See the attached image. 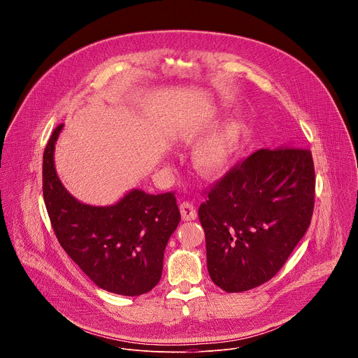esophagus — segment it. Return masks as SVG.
<instances>
[{"instance_id":"obj_1","label":"esophagus","mask_w":358,"mask_h":358,"mask_svg":"<svg viewBox=\"0 0 358 358\" xmlns=\"http://www.w3.org/2000/svg\"><path fill=\"white\" fill-rule=\"evenodd\" d=\"M180 211H181V218L184 221H192L196 218V210L194 207L192 202L184 201L180 203Z\"/></svg>"}]
</instances>
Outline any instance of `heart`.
<instances>
[{
	"mask_svg": "<svg viewBox=\"0 0 358 358\" xmlns=\"http://www.w3.org/2000/svg\"><path fill=\"white\" fill-rule=\"evenodd\" d=\"M241 137V127L235 122H227L196 143L192 151V162L196 171L203 177H218L229 167ZM194 138L192 133L184 136L185 141Z\"/></svg>",
	"mask_w": 358,
	"mask_h": 358,
	"instance_id": "obj_1",
	"label": "heart"
}]
</instances>
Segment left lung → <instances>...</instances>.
<instances>
[{"label": "left lung", "instance_id": "obj_1", "mask_svg": "<svg viewBox=\"0 0 358 358\" xmlns=\"http://www.w3.org/2000/svg\"><path fill=\"white\" fill-rule=\"evenodd\" d=\"M315 187L304 148H262L231 169L198 210L213 282L235 293L272 279L310 225Z\"/></svg>", "mask_w": 358, "mask_h": 358}]
</instances>
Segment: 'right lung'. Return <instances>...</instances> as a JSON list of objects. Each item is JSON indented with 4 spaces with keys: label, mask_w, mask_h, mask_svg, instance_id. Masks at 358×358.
Returning <instances> with one entry per match:
<instances>
[{
    "label": "right lung",
    "mask_w": 358,
    "mask_h": 358,
    "mask_svg": "<svg viewBox=\"0 0 358 358\" xmlns=\"http://www.w3.org/2000/svg\"><path fill=\"white\" fill-rule=\"evenodd\" d=\"M62 129L50 136L42 164L45 207L61 246L100 289L122 296L150 292L162 279L164 249L181 220L174 194L131 189L108 207L78 201L55 170Z\"/></svg>",
    "instance_id": "right-lung-1"
}]
</instances>
